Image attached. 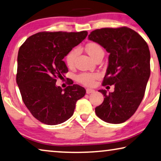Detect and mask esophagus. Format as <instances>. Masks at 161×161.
<instances>
[{"mask_svg": "<svg viewBox=\"0 0 161 161\" xmlns=\"http://www.w3.org/2000/svg\"><path fill=\"white\" fill-rule=\"evenodd\" d=\"M93 92H95L94 90H92V89H90V88L86 89V93H87V94H90V93H93Z\"/></svg>", "mask_w": 161, "mask_h": 161, "instance_id": "esophagus-1", "label": "esophagus"}]
</instances>
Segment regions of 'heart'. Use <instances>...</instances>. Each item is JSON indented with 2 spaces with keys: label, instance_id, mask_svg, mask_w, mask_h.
<instances>
[{
  "label": "heart",
  "instance_id": "obj_1",
  "mask_svg": "<svg viewBox=\"0 0 161 161\" xmlns=\"http://www.w3.org/2000/svg\"><path fill=\"white\" fill-rule=\"evenodd\" d=\"M86 50L87 53L90 55L91 58L93 59L95 58L97 55L100 52L103 51L102 47L100 46L97 43L95 42H91L86 46ZM78 53V50L75 48L71 50L70 52L67 54L66 57V61L67 65L69 66H71L74 64V60L76 55ZM99 77V74L96 73H82L80 74V75L77 76V80L79 82L82 84L86 86H92L95 84V80Z\"/></svg>",
  "mask_w": 161,
  "mask_h": 161
}]
</instances>
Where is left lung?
<instances>
[{
	"label": "left lung",
	"mask_w": 161,
	"mask_h": 161,
	"mask_svg": "<svg viewBox=\"0 0 161 161\" xmlns=\"http://www.w3.org/2000/svg\"><path fill=\"white\" fill-rule=\"evenodd\" d=\"M88 39L110 53L103 86H114L108 94L99 90L105 98L95 114L107 123H123L136 112L145 95L150 75L149 47L137 32L126 27L98 29Z\"/></svg>",
	"instance_id": "left-lung-1"
}]
</instances>
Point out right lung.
<instances>
[{"label": "right lung", "mask_w": 161, "mask_h": 161, "mask_svg": "<svg viewBox=\"0 0 161 161\" xmlns=\"http://www.w3.org/2000/svg\"><path fill=\"white\" fill-rule=\"evenodd\" d=\"M80 32H42L27 38L19 50L16 83L24 103L35 119L57 125L72 116L76 103L85 89L69 83L65 89L56 86L68 68L63 61L87 35Z\"/></svg>", "instance_id": "right-lung-1"}]
</instances>
